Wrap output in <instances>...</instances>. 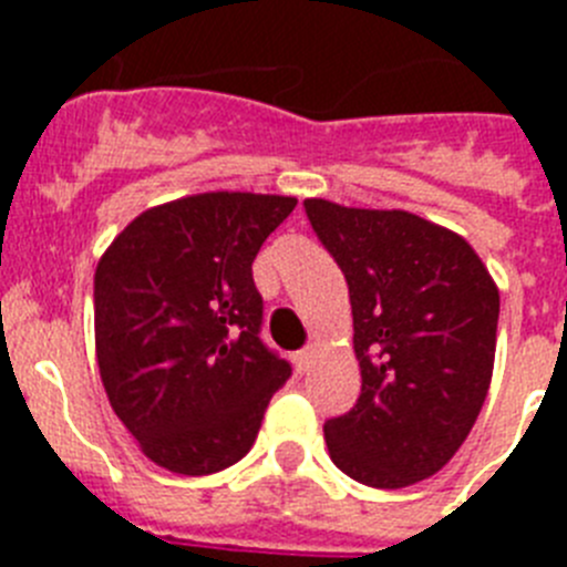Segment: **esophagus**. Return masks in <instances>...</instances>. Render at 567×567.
Segmentation results:
<instances>
[{"instance_id": "obj_1", "label": "esophagus", "mask_w": 567, "mask_h": 567, "mask_svg": "<svg viewBox=\"0 0 567 567\" xmlns=\"http://www.w3.org/2000/svg\"><path fill=\"white\" fill-rule=\"evenodd\" d=\"M312 363H315V349H303V352L295 354V369H298V374H309Z\"/></svg>"}]
</instances>
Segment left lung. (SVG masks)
I'll return each instance as SVG.
<instances>
[{
	"label": "left lung",
	"mask_w": 567,
	"mask_h": 567,
	"mask_svg": "<svg viewBox=\"0 0 567 567\" xmlns=\"http://www.w3.org/2000/svg\"><path fill=\"white\" fill-rule=\"evenodd\" d=\"M349 284L360 398L327 420L329 457L372 488H405L457 454L485 403L499 289L463 235L405 209L307 198Z\"/></svg>",
	"instance_id": "left-lung-1"
}]
</instances>
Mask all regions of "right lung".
<instances>
[{
	"label": "right lung",
	"instance_id": "add662e5",
	"mask_svg": "<svg viewBox=\"0 0 567 567\" xmlns=\"http://www.w3.org/2000/svg\"><path fill=\"white\" fill-rule=\"evenodd\" d=\"M292 195L198 193L144 209L93 280L96 360L115 417L155 465L204 477L252 449L287 360L260 343V244Z\"/></svg>",
	"mask_w": 567,
	"mask_h": 567
}]
</instances>
